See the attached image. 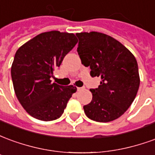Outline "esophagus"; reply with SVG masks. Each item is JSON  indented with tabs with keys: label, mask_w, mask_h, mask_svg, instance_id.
<instances>
[{
	"label": "esophagus",
	"mask_w": 155,
	"mask_h": 155,
	"mask_svg": "<svg viewBox=\"0 0 155 155\" xmlns=\"http://www.w3.org/2000/svg\"><path fill=\"white\" fill-rule=\"evenodd\" d=\"M84 87H77V91H84Z\"/></svg>",
	"instance_id": "34e87169"
}]
</instances>
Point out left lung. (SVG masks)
<instances>
[{
    "mask_svg": "<svg viewBox=\"0 0 155 155\" xmlns=\"http://www.w3.org/2000/svg\"><path fill=\"white\" fill-rule=\"evenodd\" d=\"M77 51L92 77L101 78V84L91 89L92 101L84 106L86 116L97 122H110L129 109L140 87L135 57L125 46L100 32L77 33Z\"/></svg>",
    "mask_w": 155,
    "mask_h": 155,
    "instance_id": "obj_1",
    "label": "left lung"
}]
</instances>
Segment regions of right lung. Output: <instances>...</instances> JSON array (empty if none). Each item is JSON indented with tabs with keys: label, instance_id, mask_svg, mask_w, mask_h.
<instances>
[{
	"label": "right lung",
	"instance_id": "obj_1",
	"mask_svg": "<svg viewBox=\"0 0 155 155\" xmlns=\"http://www.w3.org/2000/svg\"><path fill=\"white\" fill-rule=\"evenodd\" d=\"M76 43L74 34L52 31L36 35L15 52L13 86L21 104L32 117L51 121L64 113L76 87L51 83V78Z\"/></svg>",
	"mask_w": 155,
	"mask_h": 155
}]
</instances>
